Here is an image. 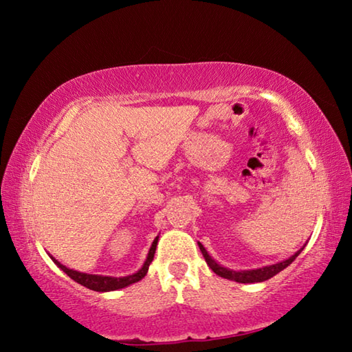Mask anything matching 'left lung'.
<instances>
[{
    "label": "left lung",
    "mask_w": 352,
    "mask_h": 352,
    "mask_svg": "<svg viewBox=\"0 0 352 352\" xmlns=\"http://www.w3.org/2000/svg\"><path fill=\"white\" fill-rule=\"evenodd\" d=\"M199 248L201 254H204V258L206 261V264L210 265V269L216 273V275L222 276L225 279H231V281H236V283H242V284H250V283H262V281H267V279H270L279 273L281 270H284L285 267H289L292 262L296 259V256L302 252V248L298 250V252L290 256L289 259L281 261V262H276V264L273 265H265V267H259V269H253V270H231V269H226V267L220 265L219 262L212 258V256L206 252V248L201 245L199 242Z\"/></svg>",
    "instance_id": "obj_1"
}]
</instances>
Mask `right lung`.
<instances>
[{"label": "right lung", "mask_w": 352, "mask_h": 352, "mask_svg": "<svg viewBox=\"0 0 352 352\" xmlns=\"http://www.w3.org/2000/svg\"><path fill=\"white\" fill-rule=\"evenodd\" d=\"M157 243H158V236L153 239L151 250H148V253H147V258L144 261V264H142V267L138 272L133 273V275L119 276V278H116V276H104V275H90V273L77 272V270L65 267L56 258H52V256H50V258L54 261V264L58 267V269L63 270L71 279H74L76 283H79L80 285H83V287L94 290V292H111V290H119V289L127 287V285L133 284V283H138L147 275L148 265H151V262L153 261L155 250H157Z\"/></svg>", "instance_id": "1"}]
</instances>
